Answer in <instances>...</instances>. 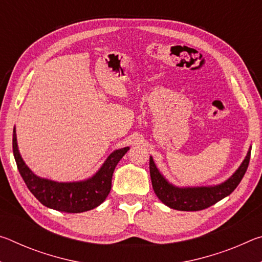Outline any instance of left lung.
<instances>
[{"label":"left lung","mask_w":262,"mask_h":262,"mask_svg":"<svg viewBox=\"0 0 262 262\" xmlns=\"http://www.w3.org/2000/svg\"><path fill=\"white\" fill-rule=\"evenodd\" d=\"M251 149L248 148L247 155L234 173L225 181L211 186H192V187H179L171 184L162 172L158 170L154 158L150 156L149 167L151 177L152 188L157 198L164 205L176 210L198 211L215 205L222 199L231 194L241 183L250 163Z\"/></svg>","instance_id":"8db88e82"}]
</instances>
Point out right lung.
I'll use <instances>...</instances> for the list:
<instances>
[{"label":"right lung","mask_w":262,"mask_h":262,"mask_svg":"<svg viewBox=\"0 0 262 262\" xmlns=\"http://www.w3.org/2000/svg\"><path fill=\"white\" fill-rule=\"evenodd\" d=\"M12 150L21 178L39 202L51 209L77 214L94 209L105 201L112 186L114 168L129 150V147L114 150L106 158L99 170L90 178L67 183L41 178L31 171L20 156L17 144L16 128H14L12 135Z\"/></svg>","instance_id":"add662e5"}]
</instances>
